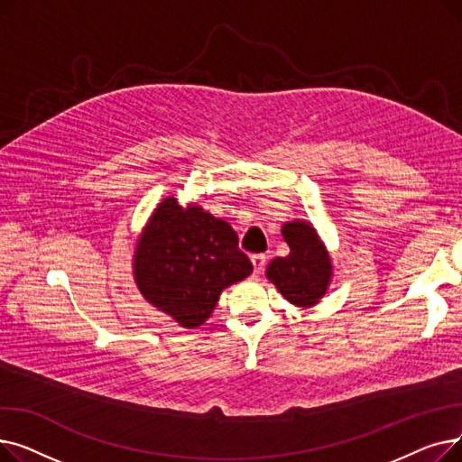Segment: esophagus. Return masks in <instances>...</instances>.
I'll list each match as a JSON object with an SVG mask.
<instances>
[{
  "label": "esophagus",
  "instance_id": "esophagus-1",
  "mask_svg": "<svg viewBox=\"0 0 462 462\" xmlns=\"http://www.w3.org/2000/svg\"><path fill=\"white\" fill-rule=\"evenodd\" d=\"M251 262H253V268H254V275H260L265 268V254H253Z\"/></svg>",
  "mask_w": 462,
  "mask_h": 462
}]
</instances>
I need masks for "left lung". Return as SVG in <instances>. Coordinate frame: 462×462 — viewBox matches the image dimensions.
Here are the masks:
<instances>
[{"label": "left lung", "instance_id": "8db88e82", "mask_svg": "<svg viewBox=\"0 0 462 462\" xmlns=\"http://www.w3.org/2000/svg\"><path fill=\"white\" fill-rule=\"evenodd\" d=\"M282 237L290 247V254L272 260L265 275L290 303L300 307L319 303L331 277V260L322 241L305 221L286 223Z\"/></svg>", "mask_w": 462, "mask_h": 462}]
</instances>
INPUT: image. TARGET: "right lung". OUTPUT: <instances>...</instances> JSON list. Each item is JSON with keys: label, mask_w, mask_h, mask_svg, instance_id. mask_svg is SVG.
I'll return each mask as SVG.
<instances>
[{"label": "right lung", "mask_w": 462, "mask_h": 462, "mask_svg": "<svg viewBox=\"0 0 462 462\" xmlns=\"http://www.w3.org/2000/svg\"><path fill=\"white\" fill-rule=\"evenodd\" d=\"M253 272L234 228L199 206L164 199L138 241L134 279L143 298L183 328H199L218 296Z\"/></svg>", "instance_id": "1"}]
</instances>
